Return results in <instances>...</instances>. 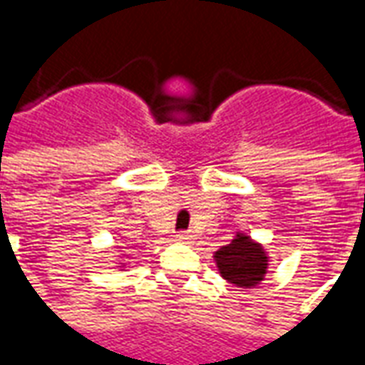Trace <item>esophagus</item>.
Returning <instances> with one entry per match:
<instances>
[{"mask_svg":"<svg viewBox=\"0 0 365 365\" xmlns=\"http://www.w3.org/2000/svg\"><path fill=\"white\" fill-rule=\"evenodd\" d=\"M175 240H180V242H190L191 235L187 230H180V232L175 235Z\"/></svg>","mask_w":365,"mask_h":365,"instance_id":"1","label":"esophagus"}]
</instances>
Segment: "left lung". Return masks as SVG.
<instances>
[{
	"mask_svg": "<svg viewBox=\"0 0 365 365\" xmlns=\"http://www.w3.org/2000/svg\"><path fill=\"white\" fill-rule=\"evenodd\" d=\"M215 262L222 277L237 287L258 285L268 269V256L264 248L246 235H237L230 245L217 250Z\"/></svg>",
	"mask_w": 365,
	"mask_h": 365,
	"instance_id": "left-lung-1",
	"label": "left lung"
}]
</instances>
